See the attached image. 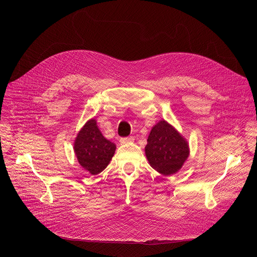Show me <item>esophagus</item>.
<instances>
[{
    "label": "esophagus",
    "mask_w": 257,
    "mask_h": 257,
    "mask_svg": "<svg viewBox=\"0 0 257 257\" xmlns=\"http://www.w3.org/2000/svg\"><path fill=\"white\" fill-rule=\"evenodd\" d=\"M134 141V138H132V137H130V138H121L120 140H119V143L120 144H128V143H132Z\"/></svg>",
    "instance_id": "obj_1"
}]
</instances>
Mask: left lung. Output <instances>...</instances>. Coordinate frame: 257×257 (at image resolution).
I'll return each instance as SVG.
<instances>
[{"label": "left lung", "mask_w": 257, "mask_h": 257, "mask_svg": "<svg viewBox=\"0 0 257 257\" xmlns=\"http://www.w3.org/2000/svg\"><path fill=\"white\" fill-rule=\"evenodd\" d=\"M145 153L155 171L164 176H171L182 168L190 155V147L176 129L161 119L151 129Z\"/></svg>", "instance_id": "left-lung-1"}]
</instances>
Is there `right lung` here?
<instances>
[{
  "mask_svg": "<svg viewBox=\"0 0 257 257\" xmlns=\"http://www.w3.org/2000/svg\"><path fill=\"white\" fill-rule=\"evenodd\" d=\"M115 149L116 146L103 137L94 118L80 129L74 143L78 163L91 175H98L109 165Z\"/></svg>",
  "mask_w": 257,
  "mask_h": 257,
  "instance_id": "add662e5",
  "label": "right lung"
}]
</instances>
